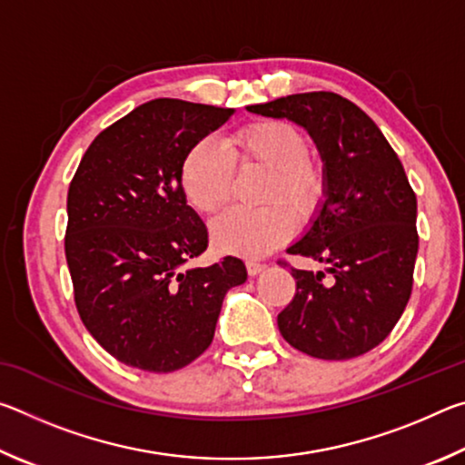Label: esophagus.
Here are the masks:
<instances>
[{
  "instance_id": "esophagus-1",
  "label": "esophagus",
  "mask_w": 465,
  "mask_h": 465,
  "mask_svg": "<svg viewBox=\"0 0 465 465\" xmlns=\"http://www.w3.org/2000/svg\"><path fill=\"white\" fill-rule=\"evenodd\" d=\"M246 269H248L250 277H256V274H261V272L266 269V264L256 262V261H248V262H246Z\"/></svg>"
}]
</instances>
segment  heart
Listing matches in <instances>:
<instances>
[{
  "mask_svg": "<svg viewBox=\"0 0 465 465\" xmlns=\"http://www.w3.org/2000/svg\"><path fill=\"white\" fill-rule=\"evenodd\" d=\"M235 163L271 170L261 209H232L213 223L215 246L242 258L266 256L295 230V215H316L326 196V170L310 153V139L297 124L264 119L243 124L225 145L203 137L188 147L180 166V184L188 203L215 215L232 199Z\"/></svg>",
  "mask_w": 465,
  "mask_h": 465,
  "instance_id": "heart-1",
  "label": "heart"
}]
</instances>
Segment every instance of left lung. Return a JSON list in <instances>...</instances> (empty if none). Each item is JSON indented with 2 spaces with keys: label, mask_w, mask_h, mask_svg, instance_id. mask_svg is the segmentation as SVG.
Masks as SVG:
<instances>
[{
  "label": "left lung",
  "mask_w": 465,
  "mask_h": 465,
  "mask_svg": "<svg viewBox=\"0 0 465 465\" xmlns=\"http://www.w3.org/2000/svg\"><path fill=\"white\" fill-rule=\"evenodd\" d=\"M248 110L302 124L326 170V201L287 250L326 271L291 266L297 291L277 318L281 334L316 359L365 355L388 338L412 293L416 194L402 162L363 110L334 92L293 94Z\"/></svg>",
  "instance_id": "8db88e82"
}]
</instances>
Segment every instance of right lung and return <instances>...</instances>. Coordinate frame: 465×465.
<instances>
[{"instance_id": "add662e5", "label": "right lung", "mask_w": 465, "mask_h": 465, "mask_svg": "<svg viewBox=\"0 0 465 465\" xmlns=\"http://www.w3.org/2000/svg\"><path fill=\"white\" fill-rule=\"evenodd\" d=\"M233 108L157 98L92 141L67 193L65 256L75 308L116 361L153 373L183 369L213 341L227 291L248 279L240 258L184 264L209 233L186 204L180 166Z\"/></svg>"}]
</instances>
